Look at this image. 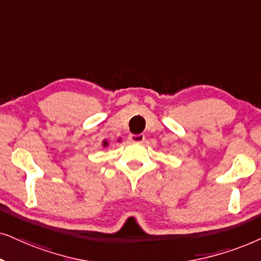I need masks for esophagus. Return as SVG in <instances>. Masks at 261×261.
<instances>
[{
	"label": "esophagus",
	"instance_id": "1",
	"mask_svg": "<svg viewBox=\"0 0 261 261\" xmlns=\"http://www.w3.org/2000/svg\"><path fill=\"white\" fill-rule=\"evenodd\" d=\"M144 138H145V136L143 134H138V135L131 134L130 136H128V140L135 142V143H142V142L144 141Z\"/></svg>",
	"mask_w": 261,
	"mask_h": 261
}]
</instances>
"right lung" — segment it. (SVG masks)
Segmentation results:
<instances>
[{
	"label": "right lung",
	"mask_w": 261,
	"mask_h": 261,
	"mask_svg": "<svg viewBox=\"0 0 261 261\" xmlns=\"http://www.w3.org/2000/svg\"><path fill=\"white\" fill-rule=\"evenodd\" d=\"M102 147H103V148H107V147H109V142H107L106 140H103V141H102Z\"/></svg>",
	"instance_id": "add662e5"
}]
</instances>
